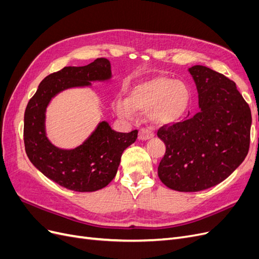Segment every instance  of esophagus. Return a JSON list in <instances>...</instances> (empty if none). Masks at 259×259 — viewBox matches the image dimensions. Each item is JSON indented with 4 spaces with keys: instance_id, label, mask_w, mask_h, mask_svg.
Wrapping results in <instances>:
<instances>
[{
    "instance_id": "34e87169",
    "label": "esophagus",
    "mask_w": 259,
    "mask_h": 259,
    "mask_svg": "<svg viewBox=\"0 0 259 259\" xmlns=\"http://www.w3.org/2000/svg\"><path fill=\"white\" fill-rule=\"evenodd\" d=\"M153 137H154V133L151 130H148V128L140 130L138 134V138L139 140H142V142H146V140H149Z\"/></svg>"
}]
</instances>
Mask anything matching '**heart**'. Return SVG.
<instances>
[{"label": "heart", "mask_w": 259, "mask_h": 259, "mask_svg": "<svg viewBox=\"0 0 259 259\" xmlns=\"http://www.w3.org/2000/svg\"><path fill=\"white\" fill-rule=\"evenodd\" d=\"M191 98V91L186 83L156 76L135 85L128 92L126 101H117L114 110L125 119H132L135 111H149L152 122L167 125L182 119Z\"/></svg>", "instance_id": "b5f03b06"}]
</instances>
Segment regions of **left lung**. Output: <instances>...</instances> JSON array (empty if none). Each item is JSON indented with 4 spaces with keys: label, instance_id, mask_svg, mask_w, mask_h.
<instances>
[{
    "label": "left lung",
    "instance_id": "8db88e82",
    "mask_svg": "<svg viewBox=\"0 0 259 259\" xmlns=\"http://www.w3.org/2000/svg\"><path fill=\"white\" fill-rule=\"evenodd\" d=\"M188 71L197 86L200 111L158 132L166 146L158 175L170 189L197 192L221 184L244 161L252 114L228 77L199 65Z\"/></svg>",
    "mask_w": 259,
    "mask_h": 259
}]
</instances>
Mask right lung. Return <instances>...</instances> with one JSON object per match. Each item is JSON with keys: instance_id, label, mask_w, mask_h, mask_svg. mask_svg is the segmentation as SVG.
<instances>
[{"instance_id": "right-lung-1", "label": "right lung", "mask_w": 259, "mask_h": 259, "mask_svg": "<svg viewBox=\"0 0 259 259\" xmlns=\"http://www.w3.org/2000/svg\"><path fill=\"white\" fill-rule=\"evenodd\" d=\"M111 77L110 61L106 58L84 67H65L45 77L26 108L23 140L30 162L43 175L69 190L93 192L110 184L123 151L136 142L138 131L119 133L107 121H101L82 145L61 149L53 145L46 134V110L61 92L91 88L92 82H107Z\"/></svg>"}]
</instances>
